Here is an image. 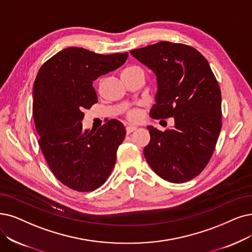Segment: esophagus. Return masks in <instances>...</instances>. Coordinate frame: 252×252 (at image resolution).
I'll list each match as a JSON object with an SVG mask.
<instances>
[{"instance_id": "1", "label": "esophagus", "mask_w": 252, "mask_h": 252, "mask_svg": "<svg viewBox=\"0 0 252 252\" xmlns=\"http://www.w3.org/2000/svg\"><path fill=\"white\" fill-rule=\"evenodd\" d=\"M135 130H136V127H134V126H127V127H126V132H127V134L135 131Z\"/></svg>"}]
</instances>
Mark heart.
<instances>
[{"label":"heart","mask_w":252,"mask_h":252,"mask_svg":"<svg viewBox=\"0 0 252 252\" xmlns=\"http://www.w3.org/2000/svg\"><path fill=\"white\" fill-rule=\"evenodd\" d=\"M133 71H137V72H142V69H140L139 67L137 66H130V67H127L126 69H124L123 72H133ZM122 72V73H123ZM139 110L138 109H131L130 112H128L127 114V118L130 120V121H137L139 119Z\"/></svg>","instance_id":"obj_1"}]
</instances>
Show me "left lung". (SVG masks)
<instances>
[{"label":"left lung","mask_w":252,"mask_h":252,"mask_svg":"<svg viewBox=\"0 0 252 252\" xmlns=\"http://www.w3.org/2000/svg\"><path fill=\"white\" fill-rule=\"evenodd\" d=\"M157 76L153 119H175L164 131L148 126L144 149L149 165L170 183H184L203 172L222 126L221 91L206 58L194 47L160 41L130 50Z\"/></svg>","instance_id":"8db88e82"}]
</instances>
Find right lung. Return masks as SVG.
<instances>
[{"label": "right lung", "mask_w": 252, "mask_h": 252, "mask_svg": "<svg viewBox=\"0 0 252 252\" xmlns=\"http://www.w3.org/2000/svg\"><path fill=\"white\" fill-rule=\"evenodd\" d=\"M128 53L100 55L68 47L41 66L34 83L33 119L38 144L54 176L79 192L102 186L115 166L126 131L112 119L84 130V110L97 103L93 80L122 66Z\"/></svg>", "instance_id": "right-lung-1"}]
</instances>
